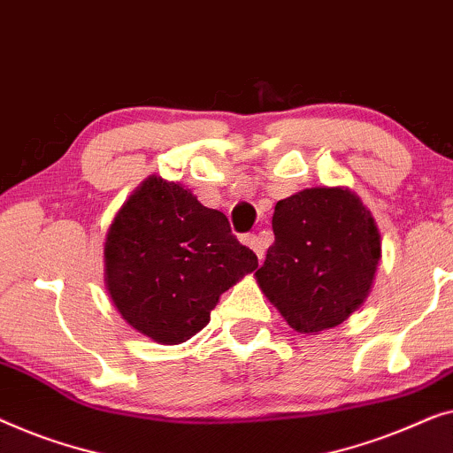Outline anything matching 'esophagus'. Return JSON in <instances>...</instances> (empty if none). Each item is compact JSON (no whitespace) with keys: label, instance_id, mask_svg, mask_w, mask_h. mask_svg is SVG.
I'll use <instances>...</instances> for the list:
<instances>
[{"label":"esophagus","instance_id":"obj_1","mask_svg":"<svg viewBox=\"0 0 453 453\" xmlns=\"http://www.w3.org/2000/svg\"><path fill=\"white\" fill-rule=\"evenodd\" d=\"M242 242H244V244H246L248 248H252V250L257 252L258 260H263V257H265V240L260 238V235H257V234H246L244 238H242Z\"/></svg>","mask_w":453,"mask_h":453}]
</instances>
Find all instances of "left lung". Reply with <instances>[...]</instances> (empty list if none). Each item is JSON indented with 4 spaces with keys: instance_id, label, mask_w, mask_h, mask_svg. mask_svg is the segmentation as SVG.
<instances>
[{
    "instance_id": "8db88e82",
    "label": "left lung",
    "mask_w": 453,
    "mask_h": 453,
    "mask_svg": "<svg viewBox=\"0 0 453 453\" xmlns=\"http://www.w3.org/2000/svg\"><path fill=\"white\" fill-rule=\"evenodd\" d=\"M275 242L257 281L297 333H320L347 320L372 289L380 232L349 188H305L279 201Z\"/></svg>"
}]
</instances>
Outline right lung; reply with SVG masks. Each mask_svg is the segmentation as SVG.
Masks as SVG:
<instances>
[{"mask_svg": "<svg viewBox=\"0 0 453 453\" xmlns=\"http://www.w3.org/2000/svg\"><path fill=\"white\" fill-rule=\"evenodd\" d=\"M104 265L120 316L150 339L178 345L207 326L221 293L257 269L258 258L224 213L151 176L108 229Z\"/></svg>", "mask_w": 453, "mask_h": 453, "instance_id": "right-lung-1", "label": "right lung"}]
</instances>
